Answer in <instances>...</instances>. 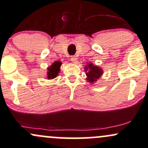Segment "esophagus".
<instances>
[{"instance_id": "obj_1", "label": "esophagus", "mask_w": 148, "mask_h": 148, "mask_svg": "<svg viewBox=\"0 0 148 148\" xmlns=\"http://www.w3.org/2000/svg\"><path fill=\"white\" fill-rule=\"evenodd\" d=\"M71 60H72L73 63H77V58H76L75 56H72V57H71Z\"/></svg>"}]
</instances>
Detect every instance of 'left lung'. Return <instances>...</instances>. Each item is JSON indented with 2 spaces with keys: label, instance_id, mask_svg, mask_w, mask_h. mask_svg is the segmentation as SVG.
I'll return each instance as SVG.
<instances>
[{
  "label": "left lung",
  "instance_id": "1",
  "mask_svg": "<svg viewBox=\"0 0 148 148\" xmlns=\"http://www.w3.org/2000/svg\"><path fill=\"white\" fill-rule=\"evenodd\" d=\"M84 68L86 73V80L92 84L99 80L103 74V69L97 65H94L92 63H88Z\"/></svg>",
  "mask_w": 148,
  "mask_h": 148
}]
</instances>
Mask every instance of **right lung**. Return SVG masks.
<instances>
[{
	"label": "right lung",
	"mask_w": 148,
	"mask_h": 148,
	"mask_svg": "<svg viewBox=\"0 0 148 148\" xmlns=\"http://www.w3.org/2000/svg\"><path fill=\"white\" fill-rule=\"evenodd\" d=\"M62 63L60 61H55L51 66L48 68V72H47V78L48 80H52L56 77L60 71V66Z\"/></svg>",
	"instance_id": "1"
}]
</instances>
